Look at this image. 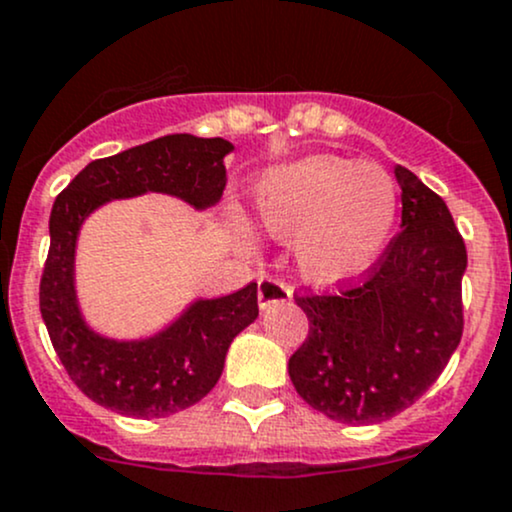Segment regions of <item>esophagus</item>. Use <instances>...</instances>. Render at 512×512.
I'll list each match as a JSON object with an SVG mask.
<instances>
[{"instance_id": "esophagus-1", "label": "esophagus", "mask_w": 512, "mask_h": 512, "mask_svg": "<svg viewBox=\"0 0 512 512\" xmlns=\"http://www.w3.org/2000/svg\"><path fill=\"white\" fill-rule=\"evenodd\" d=\"M291 299V286L277 277H260L257 282V303L260 308L272 306V303H284Z\"/></svg>"}]
</instances>
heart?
<instances>
[{
    "mask_svg": "<svg viewBox=\"0 0 512 512\" xmlns=\"http://www.w3.org/2000/svg\"><path fill=\"white\" fill-rule=\"evenodd\" d=\"M255 213L272 238H294L306 282L333 289L367 272L389 243L398 187L379 165L308 155L262 174Z\"/></svg>",
    "mask_w": 512,
    "mask_h": 512,
    "instance_id": "b5f03b06",
    "label": "heart"
}]
</instances>
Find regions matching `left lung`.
Returning <instances> with one entry per match:
<instances>
[{
    "instance_id": "left-lung-1",
    "label": "left lung",
    "mask_w": 512,
    "mask_h": 512,
    "mask_svg": "<svg viewBox=\"0 0 512 512\" xmlns=\"http://www.w3.org/2000/svg\"><path fill=\"white\" fill-rule=\"evenodd\" d=\"M401 230L379 260L328 294H294L308 338L289 359L294 389L347 425L413 406L457 350L464 330L466 245L447 204L406 167Z\"/></svg>"
}]
</instances>
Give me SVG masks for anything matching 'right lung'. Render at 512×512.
Returning <instances> with one entry per match:
<instances>
[{
	"mask_svg": "<svg viewBox=\"0 0 512 512\" xmlns=\"http://www.w3.org/2000/svg\"><path fill=\"white\" fill-rule=\"evenodd\" d=\"M223 138L174 133L89 162L50 211V247L41 277V316L65 372L84 396L131 418H165L194 406L221 379L226 352L257 318V284L192 303L155 338H101L82 320L75 296V243L87 213L109 199L172 194L209 209L226 189Z\"/></svg>",
	"mask_w": 512,
	"mask_h": 512,
	"instance_id": "obj_1",
	"label": "right lung"
}]
</instances>
